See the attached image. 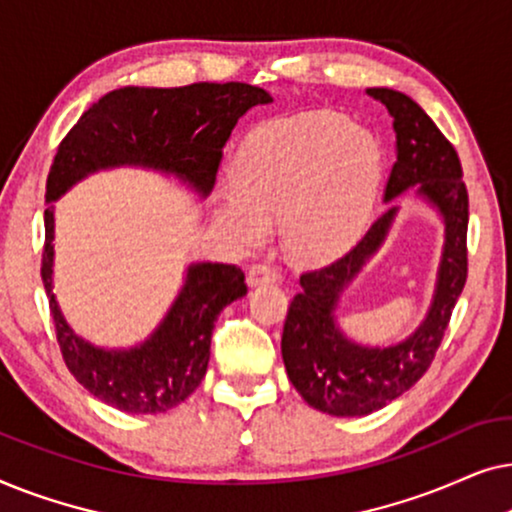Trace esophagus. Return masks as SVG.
Wrapping results in <instances>:
<instances>
[{"instance_id": "34e87169", "label": "esophagus", "mask_w": 512, "mask_h": 512, "mask_svg": "<svg viewBox=\"0 0 512 512\" xmlns=\"http://www.w3.org/2000/svg\"><path fill=\"white\" fill-rule=\"evenodd\" d=\"M247 282H249V286L272 284V282H279V275L270 263H256V265H251L247 272Z\"/></svg>"}]
</instances>
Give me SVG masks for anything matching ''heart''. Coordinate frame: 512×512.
Here are the masks:
<instances>
[{
  "mask_svg": "<svg viewBox=\"0 0 512 512\" xmlns=\"http://www.w3.org/2000/svg\"><path fill=\"white\" fill-rule=\"evenodd\" d=\"M380 181V144L338 111H305L256 130L237 153L214 219L242 249L282 228L291 256L328 261L361 233Z\"/></svg>",
  "mask_w": 512,
  "mask_h": 512,
  "instance_id": "b5f03b06",
  "label": "heart"
}]
</instances>
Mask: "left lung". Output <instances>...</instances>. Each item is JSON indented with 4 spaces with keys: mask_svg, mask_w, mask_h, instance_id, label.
<instances>
[{
    "mask_svg": "<svg viewBox=\"0 0 512 512\" xmlns=\"http://www.w3.org/2000/svg\"><path fill=\"white\" fill-rule=\"evenodd\" d=\"M366 93L394 118L396 160L384 200L391 202L417 186V193L443 214L445 247L436 293L422 326L408 340L382 349L345 338L333 312L342 289L380 249L396 207H389L338 261L300 275L303 289L291 300L284 321V366L298 394L312 408L335 417L370 415L405 394L429 370L468 277V191L457 151L408 95L391 88H368Z\"/></svg>",
    "mask_w": 512,
    "mask_h": 512,
    "instance_id": "8db88e82",
    "label": "left lung"
}]
</instances>
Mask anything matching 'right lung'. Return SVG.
I'll return each mask as SVG.
<instances>
[{
    "label": "right lung",
    "instance_id": "right-lung-1",
    "mask_svg": "<svg viewBox=\"0 0 512 512\" xmlns=\"http://www.w3.org/2000/svg\"><path fill=\"white\" fill-rule=\"evenodd\" d=\"M272 97L249 83H191L181 88H118L83 111L55 153L46 202L90 172L118 165L177 174L202 198L212 191L223 146L237 121ZM41 279L69 373L100 401L130 415H156L184 403L207 373L214 321L247 293L244 272L228 263H195L177 300L132 349H100L79 338L53 296V207L44 212Z\"/></svg>",
    "mask_w": 512,
    "mask_h": 512
}]
</instances>
